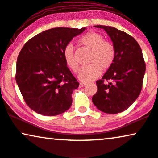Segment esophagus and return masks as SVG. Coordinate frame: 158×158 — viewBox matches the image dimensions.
<instances>
[{
    "label": "esophagus",
    "instance_id": "34e87169",
    "mask_svg": "<svg viewBox=\"0 0 158 158\" xmlns=\"http://www.w3.org/2000/svg\"><path fill=\"white\" fill-rule=\"evenodd\" d=\"M86 85H87V84H86V83H83V82L79 83V87H80V88H81V87H85V86H86Z\"/></svg>",
    "mask_w": 158,
    "mask_h": 158
}]
</instances>
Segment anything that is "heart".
Instances as JSON below:
<instances>
[{
	"instance_id": "heart-1",
	"label": "heart",
	"mask_w": 158,
	"mask_h": 158,
	"mask_svg": "<svg viewBox=\"0 0 158 158\" xmlns=\"http://www.w3.org/2000/svg\"><path fill=\"white\" fill-rule=\"evenodd\" d=\"M79 44L91 50L88 66L84 67L78 74L79 79L83 82L95 80L101 74L102 69H109L115 58L114 46L110 41L103 40V35L95 32H89L79 39ZM65 63L71 71L77 72L79 62L72 44H68L63 50Z\"/></svg>"
}]
</instances>
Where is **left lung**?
I'll use <instances>...</instances> for the list:
<instances>
[{
    "mask_svg": "<svg viewBox=\"0 0 158 158\" xmlns=\"http://www.w3.org/2000/svg\"><path fill=\"white\" fill-rule=\"evenodd\" d=\"M110 37L116 55L113 64L102 79L96 81L98 91L92 101L100 111L117 114L126 110L139 96L146 65L142 51L134 38L115 27L95 25ZM111 79L113 83L104 84Z\"/></svg>",
    "mask_w": 158,
    "mask_h": 158,
    "instance_id": "obj_1",
    "label": "left lung"
}]
</instances>
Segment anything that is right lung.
<instances>
[{
	"mask_svg": "<svg viewBox=\"0 0 158 158\" xmlns=\"http://www.w3.org/2000/svg\"><path fill=\"white\" fill-rule=\"evenodd\" d=\"M85 30L55 27L39 33L24 45L17 57L15 79L32 110L55 116L71 107V95L79 83L67 67L63 50Z\"/></svg>",
	"mask_w": 158,
	"mask_h": 158,
	"instance_id": "1",
	"label": "right lung"
}]
</instances>
